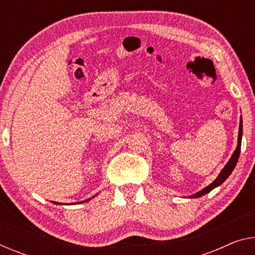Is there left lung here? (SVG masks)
Masks as SVG:
<instances>
[{
    "label": "left lung",
    "mask_w": 255,
    "mask_h": 255,
    "mask_svg": "<svg viewBox=\"0 0 255 255\" xmlns=\"http://www.w3.org/2000/svg\"><path fill=\"white\" fill-rule=\"evenodd\" d=\"M242 132H243V126H242V118L240 120V131H239V144H237V147L235 149V152L233 153L232 157L230 161H228V163L225 165V167H224L223 171L219 173L218 178L216 179L213 183L209 184L208 187H206L205 189H202L201 191L197 192L196 195L191 196V198H198V197H201L206 195V193L210 192L211 190L215 189L216 187H218V185H221L224 181H225L228 176L231 175V173L233 172V170H234V167L236 166V163L237 161H239V157H240V153H241V143H242Z\"/></svg>",
    "instance_id": "8db88e82"
}]
</instances>
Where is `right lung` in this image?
<instances>
[{
    "mask_svg": "<svg viewBox=\"0 0 255 255\" xmlns=\"http://www.w3.org/2000/svg\"><path fill=\"white\" fill-rule=\"evenodd\" d=\"M89 200H90V199H89ZM86 201H88V200H86ZM82 202H83V201H82Z\"/></svg>",
    "mask_w": 255,
    "mask_h": 255,
    "instance_id": "obj_1",
    "label": "right lung"
}]
</instances>
